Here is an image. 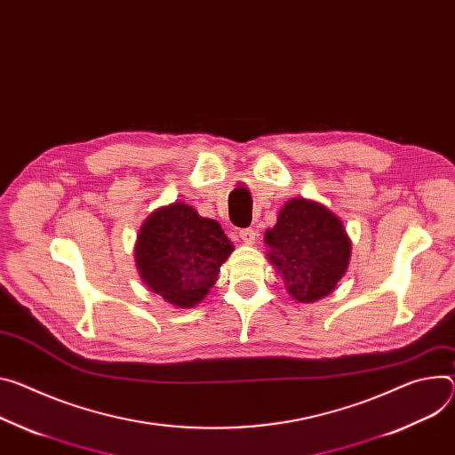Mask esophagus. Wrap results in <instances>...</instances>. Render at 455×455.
Segmentation results:
<instances>
[{
  "instance_id": "1",
  "label": "esophagus",
  "mask_w": 455,
  "mask_h": 455,
  "mask_svg": "<svg viewBox=\"0 0 455 455\" xmlns=\"http://www.w3.org/2000/svg\"><path fill=\"white\" fill-rule=\"evenodd\" d=\"M239 237L243 239L244 244H254L256 239H258V234H256V230H252V228H241V230H239Z\"/></svg>"
}]
</instances>
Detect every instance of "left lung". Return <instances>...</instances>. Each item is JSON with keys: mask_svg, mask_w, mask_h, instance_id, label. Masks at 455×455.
Segmentation results:
<instances>
[{"mask_svg": "<svg viewBox=\"0 0 455 455\" xmlns=\"http://www.w3.org/2000/svg\"><path fill=\"white\" fill-rule=\"evenodd\" d=\"M267 259L298 303H315L336 291L347 274L352 241L343 221L319 201L288 199L265 232Z\"/></svg>", "mask_w": 455, "mask_h": 455, "instance_id": "1", "label": "left lung"}]
</instances>
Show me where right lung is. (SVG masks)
Returning <instances> with one entry per match:
<instances>
[{
    "mask_svg": "<svg viewBox=\"0 0 455 455\" xmlns=\"http://www.w3.org/2000/svg\"><path fill=\"white\" fill-rule=\"evenodd\" d=\"M232 252L234 244L216 220L174 201L143 221L134 259L148 291L176 308H192L211 292Z\"/></svg>",
    "mask_w": 455,
    "mask_h": 455,
    "instance_id": "right-lung-1",
    "label": "right lung"
}]
</instances>
